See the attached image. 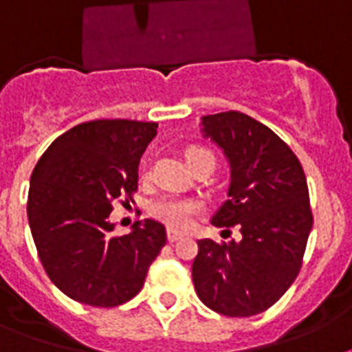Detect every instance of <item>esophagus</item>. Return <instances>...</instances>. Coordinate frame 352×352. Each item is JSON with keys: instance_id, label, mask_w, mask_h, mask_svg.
<instances>
[{"instance_id": "esophagus-1", "label": "esophagus", "mask_w": 352, "mask_h": 352, "mask_svg": "<svg viewBox=\"0 0 352 352\" xmlns=\"http://www.w3.org/2000/svg\"><path fill=\"white\" fill-rule=\"evenodd\" d=\"M179 239H182L181 231L168 230V241H170V242H177V241H179Z\"/></svg>"}]
</instances>
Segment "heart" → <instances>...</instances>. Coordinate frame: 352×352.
I'll return each mask as SVG.
<instances>
[{
    "label": "heart",
    "instance_id": "obj_1",
    "mask_svg": "<svg viewBox=\"0 0 352 352\" xmlns=\"http://www.w3.org/2000/svg\"><path fill=\"white\" fill-rule=\"evenodd\" d=\"M199 148H190L186 157H191L199 153ZM202 211V204L195 199H182V197H162L159 201L151 204L150 213L155 217L157 221L164 222L170 228H177V230H184L190 228L193 219Z\"/></svg>",
    "mask_w": 352,
    "mask_h": 352
}]
</instances>
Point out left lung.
I'll list each match as a JSON object with an SVG mask.
<instances>
[{
    "mask_svg": "<svg viewBox=\"0 0 352 352\" xmlns=\"http://www.w3.org/2000/svg\"><path fill=\"white\" fill-rule=\"evenodd\" d=\"M201 131L230 162L228 201L211 224L241 241H199L191 276L202 304L219 315L270 309L295 282L313 230L302 164L275 131L241 111L201 119ZM226 239V236H224Z\"/></svg>",
    "mask_w": 352,
    "mask_h": 352,
    "instance_id": "1",
    "label": "left lung"
}]
</instances>
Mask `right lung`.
Masks as SVG:
<instances>
[{
  "instance_id": "obj_1",
  "label": "right lung",
  "mask_w": 352,
  "mask_h": 352,
  "mask_svg": "<svg viewBox=\"0 0 352 352\" xmlns=\"http://www.w3.org/2000/svg\"><path fill=\"white\" fill-rule=\"evenodd\" d=\"M157 122L99 119L77 124L47 148L30 177L27 215L43 267L76 302L116 307L142 289L166 244L161 222L113 235V202L137 190L139 161Z\"/></svg>"
}]
</instances>
